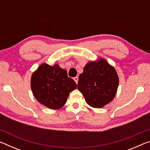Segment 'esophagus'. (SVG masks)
I'll return each instance as SVG.
<instances>
[{"instance_id":"34e87169","label":"esophagus","mask_w":150,"mask_h":150,"mask_svg":"<svg viewBox=\"0 0 150 150\" xmlns=\"http://www.w3.org/2000/svg\"><path fill=\"white\" fill-rule=\"evenodd\" d=\"M73 79H74V81H75V83H77H77H78V80H79V78H78V77H74V78H73Z\"/></svg>"}]
</instances>
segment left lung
I'll list each match as a JSON object with an SVG mask.
<instances>
[{
  "label": "left lung",
  "instance_id": "8db88e82",
  "mask_svg": "<svg viewBox=\"0 0 150 150\" xmlns=\"http://www.w3.org/2000/svg\"><path fill=\"white\" fill-rule=\"evenodd\" d=\"M118 76L113 67L104 59L87 63L79 77L77 88L88 105L101 108L115 98Z\"/></svg>",
  "mask_w": 150,
  "mask_h": 150
}]
</instances>
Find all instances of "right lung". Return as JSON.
Returning <instances> with one entry per match:
<instances>
[{"label":"right lung","mask_w":150,"mask_h":150,"mask_svg":"<svg viewBox=\"0 0 150 150\" xmlns=\"http://www.w3.org/2000/svg\"><path fill=\"white\" fill-rule=\"evenodd\" d=\"M31 88L38 102L49 108L58 109L65 105L77 84L58 65L43 63L32 75Z\"/></svg>","instance_id":"obj_1"}]
</instances>
